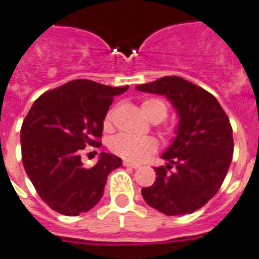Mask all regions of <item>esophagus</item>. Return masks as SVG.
Instances as JSON below:
<instances>
[{"mask_svg": "<svg viewBox=\"0 0 259 259\" xmlns=\"http://www.w3.org/2000/svg\"><path fill=\"white\" fill-rule=\"evenodd\" d=\"M123 166H126V167H132V169H138L141 165L136 162H130V161H123Z\"/></svg>", "mask_w": 259, "mask_h": 259, "instance_id": "1", "label": "esophagus"}]
</instances>
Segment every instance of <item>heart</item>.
Wrapping results in <instances>:
<instances>
[{
    "label": "heart",
    "instance_id": "obj_1",
    "mask_svg": "<svg viewBox=\"0 0 259 259\" xmlns=\"http://www.w3.org/2000/svg\"><path fill=\"white\" fill-rule=\"evenodd\" d=\"M144 114L153 122H159L165 119L167 115V106L162 100L158 98H148L141 105ZM114 109L106 113L104 118V126L106 129H110L114 121ZM110 150L114 154L119 155L125 159L140 162L146 159L150 154H153L157 149V144L151 137H137L129 134H118L111 138L109 144Z\"/></svg>",
    "mask_w": 259,
    "mask_h": 259
}]
</instances>
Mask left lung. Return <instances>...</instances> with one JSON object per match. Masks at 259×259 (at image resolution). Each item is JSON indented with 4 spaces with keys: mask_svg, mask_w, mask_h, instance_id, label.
I'll use <instances>...</instances> for the list:
<instances>
[{
    "mask_svg": "<svg viewBox=\"0 0 259 259\" xmlns=\"http://www.w3.org/2000/svg\"><path fill=\"white\" fill-rule=\"evenodd\" d=\"M136 89L165 96L180 117L177 137L161 155L167 163L155 167L157 178L141 190L142 197L166 215L194 213L220 190L232 163L234 142L228 115L213 94L177 75Z\"/></svg>",
    "mask_w": 259,
    "mask_h": 259,
    "instance_id": "obj_1",
    "label": "left lung"
}]
</instances>
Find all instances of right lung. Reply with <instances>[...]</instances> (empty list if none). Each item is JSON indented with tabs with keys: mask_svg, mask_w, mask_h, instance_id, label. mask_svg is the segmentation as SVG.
I'll return each mask as SVG.
<instances>
[{
	"mask_svg": "<svg viewBox=\"0 0 259 259\" xmlns=\"http://www.w3.org/2000/svg\"><path fill=\"white\" fill-rule=\"evenodd\" d=\"M129 86L113 88L74 79L39 96L21 127L22 163L44 202L57 213L75 217L100 202L108 176L122 165L101 153L93 167H83L81 151L98 146L113 97Z\"/></svg>",
	"mask_w": 259,
	"mask_h": 259,
	"instance_id": "add662e5",
	"label": "right lung"
}]
</instances>
